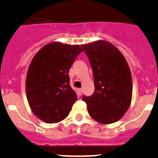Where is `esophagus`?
I'll list each match as a JSON object with an SVG mask.
<instances>
[{"mask_svg":"<svg viewBox=\"0 0 158 158\" xmlns=\"http://www.w3.org/2000/svg\"><path fill=\"white\" fill-rule=\"evenodd\" d=\"M78 93H79L80 95H81V94H82V93H83V89L82 88L78 89Z\"/></svg>","mask_w":158,"mask_h":158,"instance_id":"obj_1","label":"esophagus"}]
</instances>
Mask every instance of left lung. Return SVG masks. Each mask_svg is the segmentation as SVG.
<instances>
[{"mask_svg":"<svg viewBox=\"0 0 158 158\" xmlns=\"http://www.w3.org/2000/svg\"><path fill=\"white\" fill-rule=\"evenodd\" d=\"M94 71V90L84 97L89 115L101 124L118 121L129 108L132 79L126 58L110 42L97 40L81 45Z\"/></svg>","mask_w":158,"mask_h":158,"instance_id":"8db88e82","label":"left lung"}]
</instances>
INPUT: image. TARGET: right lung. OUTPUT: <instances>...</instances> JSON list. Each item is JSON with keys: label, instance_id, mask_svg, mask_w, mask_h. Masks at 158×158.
<instances>
[{"label": "right lung", "instance_id": "add662e5", "mask_svg": "<svg viewBox=\"0 0 158 158\" xmlns=\"http://www.w3.org/2000/svg\"><path fill=\"white\" fill-rule=\"evenodd\" d=\"M83 50L79 45L52 42L44 45L31 61L26 93L33 114L46 123L62 121L77 95L69 84V69Z\"/></svg>", "mask_w": 158, "mask_h": 158}]
</instances>
